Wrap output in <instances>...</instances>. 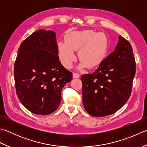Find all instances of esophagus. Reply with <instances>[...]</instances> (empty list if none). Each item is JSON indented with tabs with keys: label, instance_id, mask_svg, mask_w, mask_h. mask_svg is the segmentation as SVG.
<instances>
[{
	"label": "esophagus",
	"instance_id": "34e87169",
	"mask_svg": "<svg viewBox=\"0 0 147 147\" xmlns=\"http://www.w3.org/2000/svg\"><path fill=\"white\" fill-rule=\"evenodd\" d=\"M80 76V75L79 74H77V73H73V78H79Z\"/></svg>",
	"mask_w": 147,
	"mask_h": 147
}]
</instances>
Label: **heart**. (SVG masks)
Here are the masks:
<instances>
[{
    "label": "heart",
    "instance_id": "obj_1",
    "mask_svg": "<svg viewBox=\"0 0 147 147\" xmlns=\"http://www.w3.org/2000/svg\"><path fill=\"white\" fill-rule=\"evenodd\" d=\"M64 41L58 42L57 48L60 61L67 69L73 67L76 60L74 51H78V56L81 60L78 66L79 69L98 67L107 53L108 38L103 32L96 33L92 30L68 32Z\"/></svg>",
    "mask_w": 147,
    "mask_h": 147
}]
</instances>
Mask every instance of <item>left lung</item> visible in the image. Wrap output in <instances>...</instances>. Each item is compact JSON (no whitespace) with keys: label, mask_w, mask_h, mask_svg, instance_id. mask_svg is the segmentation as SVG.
<instances>
[{"label":"left lung","mask_w":147,"mask_h":147,"mask_svg":"<svg viewBox=\"0 0 147 147\" xmlns=\"http://www.w3.org/2000/svg\"><path fill=\"white\" fill-rule=\"evenodd\" d=\"M136 73L133 48L121 36L111 53L91 74L82 75L83 104L96 117L113 114L127 101Z\"/></svg>","instance_id":"left-lung-1"}]
</instances>
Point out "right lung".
<instances>
[{
    "label": "right lung",
    "mask_w": 147,
    "mask_h": 147,
    "mask_svg": "<svg viewBox=\"0 0 147 147\" xmlns=\"http://www.w3.org/2000/svg\"><path fill=\"white\" fill-rule=\"evenodd\" d=\"M58 55L56 34L50 30L34 32L18 49L14 69L16 94L34 114L47 115L55 111L63 87L73 78Z\"/></svg>",
    "instance_id": "add662e5"
}]
</instances>
